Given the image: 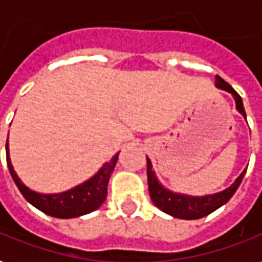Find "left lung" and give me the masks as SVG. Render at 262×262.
<instances>
[{"label": "left lung", "instance_id": "obj_1", "mask_svg": "<svg viewBox=\"0 0 262 262\" xmlns=\"http://www.w3.org/2000/svg\"><path fill=\"white\" fill-rule=\"evenodd\" d=\"M215 86L224 89V91L233 95L234 99H235L237 111L246 118L243 99H241L238 93L234 91L233 86L230 83H227L226 80L220 78L219 75L215 76ZM146 160H147V183H149V193L151 201L162 211L170 214L173 217H177V219H183V220H197V219H201V217H206L210 213H213L214 210L221 207L223 204H226L227 201L233 197L234 193L237 191V188L243 182V177L246 174V170H244L237 177V180L221 193H217V194L213 195H203V197H191V195L171 193L167 188L163 187L156 179L155 171L151 170L150 160L147 157H146Z\"/></svg>", "mask_w": 262, "mask_h": 262}]
</instances>
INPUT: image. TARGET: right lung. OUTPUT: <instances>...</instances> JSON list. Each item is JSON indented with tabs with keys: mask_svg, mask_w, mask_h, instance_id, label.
<instances>
[{
	"mask_svg": "<svg viewBox=\"0 0 262 262\" xmlns=\"http://www.w3.org/2000/svg\"><path fill=\"white\" fill-rule=\"evenodd\" d=\"M118 156L119 153H116L111 159V162L106 163L92 179H89L88 182L82 183L76 187L59 193V194H39L29 190L16 176L15 170L11 164L8 143H7V164L10 169L11 177L16 184V187L19 188L21 194L34 207L41 210L42 213L58 217V219H74V217L91 213L100 207V204L106 200L107 183L115 169V164L118 162Z\"/></svg>",
	"mask_w": 262,
	"mask_h": 262,
	"instance_id": "add662e5",
	"label": "right lung"
}]
</instances>
